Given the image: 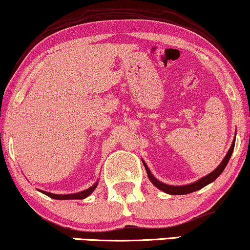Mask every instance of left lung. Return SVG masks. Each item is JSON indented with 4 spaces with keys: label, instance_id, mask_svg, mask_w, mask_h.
I'll return each instance as SVG.
<instances>
[{
    "label": "left lung",
    "instance_id": "1",
    "mask_svg": "<svg viewBox=\"0 0 250 250\" xmlns=\"http://www.w3.org/2000/svg\"><path fill=\"white\" fill-rule=\"evenodd\" d=\"M234 145H235V137H234V141L232 142V145H230L229 150L227 151L225 158H224L223 162L218 165L216 169H213L212 172L209 173L208 175L203 176V178H201L200 180H197L196 182L189 183V185H185V186H170V185H167V183L159 181V180L154 178L152 173H151L150 168H148L147 165L145 164L143 159H142V163H143L145 169H146L148 180H150V181L152 182L158 189H160L162 191L166 192V194H169V195H186V194H190V192H194L196 190H200V189L205 187V186H208L209 183L213 182L214 180L218 178V176L222 174L223 170L225 169L226 165L229 162V158H230V156H232L233 150H234Z\"/></svg>",
    "mask_w": 250,
    "mask_h": 250
}]
</instances>
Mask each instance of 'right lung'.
<instances>
[{"instance_id": "right-lung-1", "label": "right lung", "mask_w": 250, "mask_h": 250, "mask_svg": "<svg viewBox=\"0 0 250 250\" xmlns=\"http://www.w3.org/2000/svg\"><path fill=\"white\" fill-rule=\"evenodd\" d=\"M98 186V180L97 182L94 183L92 187L85 189L83 191H80V192H75V194H67V195H59V194H52V192H48V191H43V190H40L42 194H45L48 196L50 198H54V200H84V198H86L87 196H90L92 192L94 191V189L97 188Z\"/></svg>"}]
</instances>
